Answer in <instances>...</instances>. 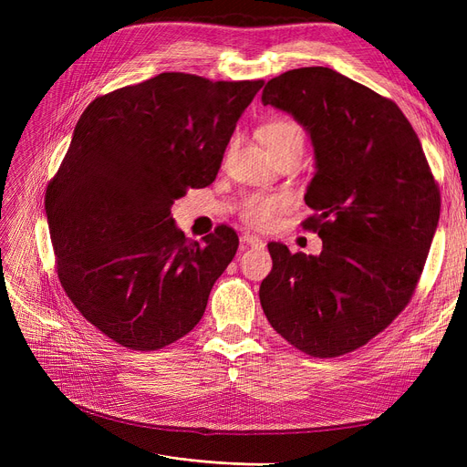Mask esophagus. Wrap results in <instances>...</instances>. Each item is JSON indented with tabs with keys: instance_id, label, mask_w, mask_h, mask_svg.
Wrapping results in <instances>:
<instances>
[{
	"instance_id": "obj_1",
	"label": "esophagus",
	"mask_w": 467,
	"mask_h": 467,
	"mask_svg": "<svg viewBox=\"0 0 467 467\" xmlns=\"http://www.w3.org/2000/svg\"><path fill=\"white\" fill-rule=\"evenodd\" d=\"M242 245L245 247H263V239L257 237V235H249V234H244L242 235Z\"/></svg>"
}]
</instances>
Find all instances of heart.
<instances>
[{"label":"heart","instance_id":"obj_1","mask_svg":"<svg viewBox=\"0 0 467 467\" xmlns=\"http://www.w3.org/2000/svg\"><path fill=\"white\" fill-rule=\"evenodd\" d=\"M263 140L271 151L286 148L290 144H304L300 126L285 119L266 124L263 130ZM286 206H288L286 196L253 192V194H247L242 202V218L251 225H263Z\"/></svg>","mask_w":467,"mask_h":467}]
</instances>
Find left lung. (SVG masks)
I'll list each match as a JSON object with an SVG mask.
<instances>
[{"mask_svg":"<svg viewBox=\"0 0 467 467\" xmlns=\"http://www.w3.org/2000/svg\"><path fill=\"white\" fill-rule=\"evenodd\" d=\"M263 105L312 138L304 196L319 255L268 244L259 298L273 329L309 357L370 341L411 300L441 216V192L401 109L331 67H298L266 83Z\"/></svg>","mask_w":467,"mask_h":467,"instance_id":"8db88e82","label":"left lung"}]
</instances>
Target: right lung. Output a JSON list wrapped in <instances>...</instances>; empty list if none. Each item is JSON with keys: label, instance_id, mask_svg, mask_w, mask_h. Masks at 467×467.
<instances>
[{"label": "right lung", "instance_id": "right-lung-1", "mask_svg": "<svg viewBox=\"0 0 467 467\" xmlns=\"http://www.w3.org/2000/svg\"><path fill=\"white\" fill-rule=\"evenodd\" d=\"M257 81L165 72L97 97L47 189L58 278L81 316L132 350L185 337L239 239L218 225L189 242L171 216L216 179Z\"/></svg>", "mask_w": 467, "mask_h": 467}]
</instances>
